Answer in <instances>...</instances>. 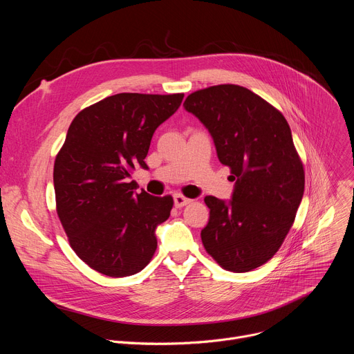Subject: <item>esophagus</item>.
<instances>
[{"instance_id": "1", "label": "esophagus", "mask_w": 354, "mask_h": 354, "mask_svg": "<svg viewBox=\"0 0 354 354\" xmlns=\"http://www.w3.org/2000/svg\"><path fill=\"white\" fill-rule=\"evenodd\" d=\"M190 201H192L190 198L185 197V196H183V194H180V193H176V194L174 196V205H175V207H178V209H180V207H183V206L189 205Z\"/></svg>"}]
</instances>
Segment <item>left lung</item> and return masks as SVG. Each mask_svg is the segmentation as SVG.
I'll return each instance as SVG.
<instances>
[{
  "instance_id": "obj_1",
  "label": "left lung",
  "mask_w": 354,
  "mask_h": 354,
  "mask_svg": "<svg viewBox=\"0 0 354 354\" xmlns=\"http://www.w3.org/2000/svg\"><path fill=\"white\" fill-rule=\"evenodd\" d=\"M183 106L210 131L235 180L228 203L205 197L210 218L201 241L223 269L254 270L281 246L304 194V167L290 126L265 99L234 84L198 89Z\"/></svg>"
}]
</instances>
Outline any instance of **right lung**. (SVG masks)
Listing matches in <instances>:
<instances>
[{
    "mask_svg": "<svg viewBox=\"0 0 354 354\" xmlns=\"http://www.w3.org/2000/svg\"><path fill=\"white\" fill-rule=\"evenodd\" d=\"M183 93H116L82 109L55 161L56 209L77 257L109 277L142 270L174 198L137 193L130 174L147 168L151 138Z\"/></svg>",
    "mask_w": 354,
    "mask_h": 354,
    "instance_id": "add662e5",
    "label": "right lung"
}]
</instances>
